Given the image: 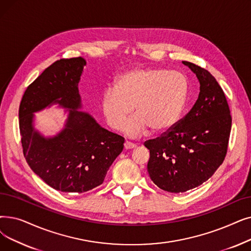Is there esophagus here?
I'll return each instance as SVG.
<instances>
[{
	"mask_svg": "<svg viewBox=\"0 0 251 251\" xmlns=\"http://www.w3.org/2000/svg\"><path fill=\"white\" fill-rule=\"evenodd\" d=\"M124 148H125V150H131V149L136 148V145H135V144H132V143H130V141H125Z\"/></svg>",
	"mask_w": 251,
	"mask_h": 251,
	"instance_id": "1",
	"label": "esophagus"
}]
</instances>
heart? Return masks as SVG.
<instances>
[{
    "mask_svg": "<svg viewBox=\"0 0 251 251\" xmlns=\"http://www.w3.org/2000/svg\"><path fill=\"white\" fill-rule=\"evenodd\" d=\"M188 92V80L180 72L135 68L120 75L115 87L103 91L100 111L107 125L120 130L135 108L137 114L125 125V131L131 136L149 128L154 132H165L179 120Z\"/></svg>",
    "mask_w": 251,
    "mask_h": 251,
    "instance_id": "1",
    "label": "heart"
}]
</instances>
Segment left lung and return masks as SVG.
<instances>
[{
    "label": "left lung",
    "mask_w": 251,
    "mask_h": 251,
    "mask_svg": "<svg viewBox=\"0 0 251 251\" xmlns=\"http://www.w3.org/2000/svg\"><path fill=\"white\" fill-rule=\"evenodd\" d=\"M182 63L200 83L198 100L168 131L145 143L151 179L170 193L195 189L213 176L225 160L232 127L230 107L215 78L199 65Z\"/></svg>",
    "instance_id": "8db88e82"
}]
</instances>
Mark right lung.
<instances>
[{
	"instance_id": "obj_1",
	"label": "right lung",
	"mask_w": 251,
	"mask_h": 251,
	"mask_svg": "<svg viewBox=\"0 0 251 251\" xmlns=\"http://www.w3.org/2000/svg\"><path fill=\"white\" fill-rule=\"evenodd\" d=\"M86 60L60 59L43 72L25 92L19 105L21 145L27 164L48 186L64 193L99 187L124 148V138L102 128L80 111L78 84ZM58 103L69 116L62 131L43 137L33 127V113Z\"/></svg>"
}]
</instances>
